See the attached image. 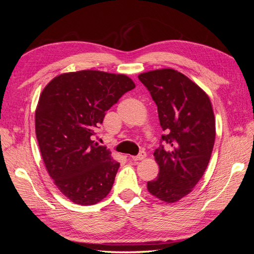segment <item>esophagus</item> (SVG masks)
Segmentation results:
<instances>
[{
	"mask_svg": "<svg viewBox=\"0 0 254 254\" xmlns=\"http://www.w3.org/2000/svg\"><path fill=\"white\" fill-rule=\"evenodd\" d=\"M145 158H146V152H145V151H142V152H140L139 155H137V156L131 157V159H132L133 161H141V160H144Z\"/></svg>",
	"mask_w": 254,
	"mask_h": 254,
	"instance_id": "obj_1",
	"label": "esophagus"
}]
</instances>
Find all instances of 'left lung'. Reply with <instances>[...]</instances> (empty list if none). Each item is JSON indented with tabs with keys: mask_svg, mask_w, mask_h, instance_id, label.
<instances>
[{
	"mask_svg": "<svg viewBox=\"0 0 254 254\" xmlns=\"http://www.w3.org/2000/svg\"><path fill=\"white\" fill-rule=\"evenodd\" d=\"M139 79L157 104L162 141L170 145L153 152L159 175L147 190L174 203L193 190L210 162L216 134L213 107L198 84L173 68L145 72Z\"/></svg>",
	"mask_w": 254,
	"mask_h": 254,
	"instance_id": "obj_1",
	"label": "left lung"
}]
</instances>
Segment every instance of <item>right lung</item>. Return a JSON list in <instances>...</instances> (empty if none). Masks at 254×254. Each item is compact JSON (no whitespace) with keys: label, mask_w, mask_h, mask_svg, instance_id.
Here are the masks:
<instances>
[{"label":"right lung","mask_w":254,"mask_h":254,"mask_svg":"<svg viewBox=\"0 0 254 254\" xmlns=\"http://www.w3.org/2000/svg\"><path fill=\"white\" fill-rule=\"evenodd\" d=\"M135 87L124 74L83 70L53 78L40 94L36 136L55 186L76 204H95L110 193L120 163L92 140L106 112Z\"/></svg>","instance_id":"right-lung-1"}]
</instances>
